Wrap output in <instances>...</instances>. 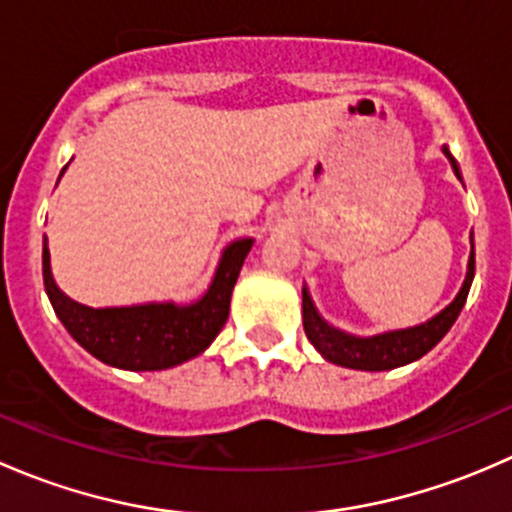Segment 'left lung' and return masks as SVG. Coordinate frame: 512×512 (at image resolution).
Segmentation results:
<instances>
[{
	"label": "left lung",
	"mask_w": 512,
	"mask_h": 512,
	"mask_svg": "<svg viewBox=\"0 0 512 512\" xmlns=\"http://www.w3.org/2000/svg\"><path fill=\"white\" fill-rule=\"evenodd\" d=\"M443 153L451 160L453 173L461 178V170H458L456 158L451 156L446 146ZM473 272H476V252L471 250L468 257V272L466 280H463L461 292L456 294L451 304H448L443 312H438L436 317L428 319V322L418 324L411 329H399V332H386L376 334V337H352V334H344L339 329L329 327L322 317H319L317 307H314L312 297H309L307 287L302 289V322H304V334H307L309 342L314 344L319 354L327 361L337 366H347V369H359V371H389L396 366L411 364V361L421 359L423 354L431 352L443 337H446L448 329L453 327V322L461 314L463 304H466L468 289H471Z\"/></svg>",
	"instance_id": "1"
}]
</instances>
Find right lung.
Masks as SVG:
<instances>
[{
  "instance_id": "right-lung-1",
  "label": "right lung",
  "mask_w": 512,
  "mask_h": 512,
  "mask_svg": "<svg viewBox=\"0 0 512 512\" xmlns=\"http://www.w3.org/2000/svg\"><path fill=\"white\" fill-rule=\"evenodd\" d=\"M252 242H255L252 237L230 242L223 250L208 292L190 304L148 302L133 307L94 309L74 302L56 287L51 277L46 235L41 270L56 317L86 352L116 369L160 371L205 352L218 337L230 314L232 287Z\"/></svg>"
}]
</instances>
